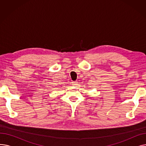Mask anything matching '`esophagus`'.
<instances>
[{"label": "esophagus", "mask_w": 146, "mask_h": 146, "mask_svg": "<svg viewBox=\"0 0 146 146\" xmlns=\"http://www.w3.org/2000/svg\"><path fill=\"white\" fill-rule=\"evenodd\" d=\"M76 83H77L76 82H72V85H73V86H75V85H76Z\"/></svg>", "instance_id": "obj_1"}]
</instances>
